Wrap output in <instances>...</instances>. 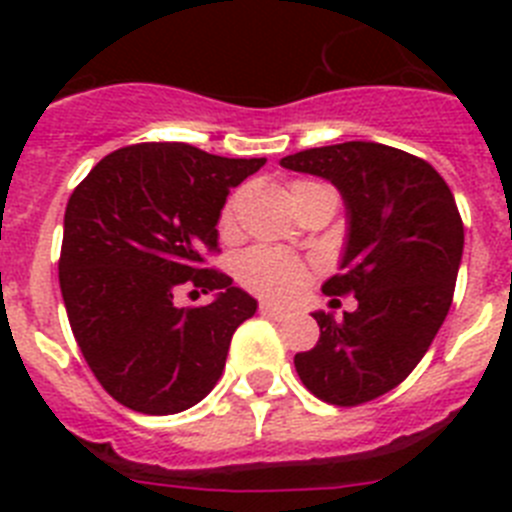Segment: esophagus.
Here are the masks:
<instances>
[{"instance_id": "1", "label": "esophagus", "mask_w": 512, "mask_h": 512, "mask_svg": "<svg viewBox=\"0 0 512 512\" xmlns=\"http://www.w3.org/2000/svg\"><path fill=\"white\" fill-rule=\"evenodd\" d=\"M261 315H266V318L271 320H287L292 312L287 310V307H279V305H271V302H261Z\"/></svg>"}]
</instances>
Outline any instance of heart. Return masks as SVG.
<instances>
[{
    "mask_svg": "<svg viewBox=\"0 0 512 512\" xmlns=\"http://www.w3.org/2000/svg\"><path fill=\"white\" fill-rule=\"evenodd\" d=\"M315 182H295L289 187V194ZM233 220V202L223 210V225ZM238 277L248 289L266 297H289L305 284L307 269L300 259L277 248H253L243 253L238 261Z\"/></svg>",
    "mask_w": 512,
    "mask_h": 512,
    "instance_id": "heart-1",
    "label": "heart"
}]
</instances>
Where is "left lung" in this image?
Here are the masks:
<instances>
[{
  "instance_id": "obj_1",
  "label": "left lung",
  "mask_w": 512,
  "mask_h": 512,
  "mask_svg": "<svg viewBox=\"0 0 512 512\" xmlns=\"http://www.w3.org/2000/svg\"><path fill=\"white\" fill-rule=\"evenodd\" d=\"M279 164L330 182L346 205L341 274L323 292H351L359 307L343 320L312 312L320 338L295 369L315 397L354 408L395 390L433 343L454 297L464 225L441 174L400 148L348 140Z\"/></svg>"
}]
</instances>
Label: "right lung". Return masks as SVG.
I'll list each match as a JSON object with an SVG mask.
<instances>
[{"label": "right lung", "mask_w": 512, "mask_h": 512, "mask_svg": "<svg viewBox=\"0 0 512 512\" xmlns=\"http://www.w3.org/2000/svg\"><path fill=\"white\" fill-rule=\"evenodd\" d=\"M266 158L212 156L187 143H138L104 156L63 215L58 282L89 369L120 405L174 415L210 395L235 328L256 300L202 269L230 189ZM197 286L210 306L176 308Z\"/></svg>", "instance_id": "right-lung-1"}]
</instances>
